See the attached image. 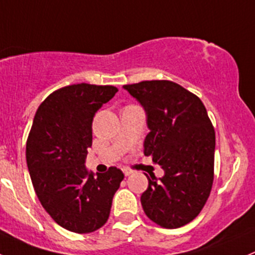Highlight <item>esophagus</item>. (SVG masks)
Here are the masks:
<instances>
[{
    "instance_id": "obj_1",
    "label": "esophagus",
    "mask_w": 255,
    "mask_h": 255,
    "mask_svg": "<svg viewBox=\"0 0 255 255\" xmlns=\"http://www.w3.org/2000/svg\"><path fill=\"white\" fill-rule=\"evenodd\" d=\"M123 171H124V174H125V176H129V175H131V174H132V170H131V169H129V168H125Z\"/></svg>"
}]
</instances>
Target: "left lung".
<instances>
[{
  "label": "left lung",
  "mask_w": 255,
  "mask_h": 255,
  "mask_svg": "<svg viewBox=\"0 0 255 255\" xmlns=\"http://www.w3.org/2000/svg\"><path fill=\"white\" fill-rule=\"evenodd\" d=\"M124 89L146 113L150 132L144 141L145 156L164 170L159 180L146 175L142 209L160 227H183L202 212L214 180L215 131L207 109L198 96L168 80Z\"/></svg>",
  "instance_id": "1"
}]
</instances>
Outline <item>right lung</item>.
I'll use <instances>...</instances> for the list:
<instances>
[{
    "mask_svg": "<svg viewBox=\"0 0 255 255\" xmlns=\"http://www.w3.org/2000/svg\"><path fill=\"white\" fill-rule=\"evenodd\" d=\"M116 93L110 85H70L53 91L36 111L26 144L31 180L43 209L70 232L103 227L124 179L115 166L96 175L85 168L94 116Z\"/></svg>",
    "mask_w": 255,
    "mask_h": 255,
    "instance_id": "right-lung-1",
    "label": "right lung"
}]
</instances>
